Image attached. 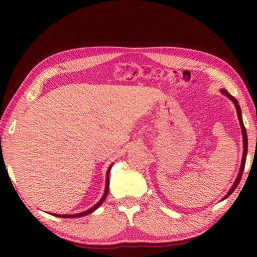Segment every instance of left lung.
I'll return each mask as SVG.
<instances>
[{
    "label": "left lung",
    "mask_w": 257,
    "mask_h": 257,
    "mask_svg": "<svg viewBox=\"0 0 257 257\" xmlns=\"http://www.w3.org/2000/svg\"><path fill=\"white\" fill-rule=\"evenodd\" d=\"M221 94H223L224 96H226L228 99H230L233 103L234 106H235V109H236V112H237V118L239 120V125H241V129H242V137H243V157H242V163H241V168H239V171H238V174H237V178L235 179V181H234V184L232 185V188L228 190L227 194H225L224 198H223L222 200H224L226 198H228L232 194V192L234 190L236 189V187L239 183V180H241L242 178V174H243V171H244V167H245V161H246V155H247V135H246V129H245L244 127V123H243V119H242V111H241V107H239L237 100L234 98L231 94H228L227 90L225 89H220Z\"/></svg>",
    "instance_id": "8db88e82"
}]
</instances>
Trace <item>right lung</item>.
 <instances>
[{"mask_svg": "<svg viewBox=\"0 0 257 257\" xmlns=\"http://www.w3.org/2000/svg\"><path fill=\"white\" fill-rule=\"evenodd\" d=\"M112 165L113 163H111L110 166H109V168H108V170H107V173H106V183H105V192H103V194H102V196H101V199L97 202V203L94 205V206H91L90 209H88V210H86V211H84V212H81V213H76V214H56V213H51L52 215H54V216H57V217H70V219H74V217H80V216H85V215H88V214H90V213H92L94 212L95 210H97L98 207H99L100 205H101V203L103 201H105V199L107 198V194H108V190H109V172H110V169H111V167H112Z\"/></svg>", "mask_w": 257, "mask_h": 257, "instance_id": "1", "label": "right lung"}]
</instances>
